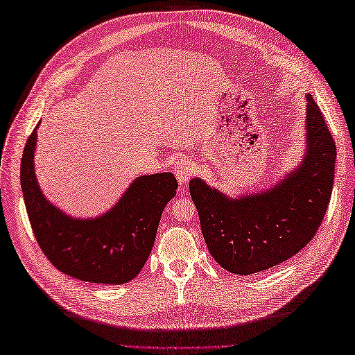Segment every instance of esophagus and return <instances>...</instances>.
I'll list each match as a JSON object with an SVG mask.
<instances>
[{
    "label": "esophagus",
    "instance_id": "obj_1",
    "mask_svg": "<svg viewBox=\"0 0 355 355\" xmlns=\"http://www.w3.org/2000/svg\"><path fill=\"white\" fill-rule=\"evenodd\" d=\"M173 172H175V177L178 180L180 184H187V182L193 177L195 173V166L189 160V158H180V160L175 163V168H173Z\"/></svg>",
    "mask_w": 355,
    "mask_h": 355
}]
</instances>
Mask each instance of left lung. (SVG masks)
Masks as SVG:
<instances>
[{
    "instance_id": "1",
    "label": "left lung",
    "mask_w": 355,
    "mask_h": 355,
    "mask_svg": "<svg viewBox=\"0 0 355 355\" xmlns=\"http://www.w3.org/2000/svg\"><path fill=\"white\" fill-rule=\"evenodd\" d=\"M305 123V157L267 191L230 198L201 178L191 180L209 252L230 273H259L290 259L320 227L333 192L337 150L310 94Z\"/></svg>"
}]
</instances>
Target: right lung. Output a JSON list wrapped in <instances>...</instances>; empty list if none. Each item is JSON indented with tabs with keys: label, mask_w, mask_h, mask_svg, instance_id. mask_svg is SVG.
Masks as SVG:
<instances>
[{
	"label": "right lung",
	"mask_w": 355,
	"mask_h": 355,
	"mask_svg": "<svg viewBox=\"0 0 355 355\" xmlns=\"http://www.w3.org/2000/svg\"><path fill=\"white\" fill-rule=\"evenodd\" d=\"M35 148L36 130L22 154L21 187L33 235L47 259L79 281L110 285L132 281L153 250L163 209L175 197L173 173L137 177L107 214L80 220L44 197L36 182Z\"/></svg>",
	"instance_id": "add662e5"
}]
</instances>
